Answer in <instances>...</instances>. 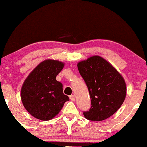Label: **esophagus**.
<instances>
[{"label": "esophagus", "instance_id": "esophagus-1", "mask_svg": "<svg viewBox=\"0 0 147 147\" xmlns=\"http://www.w3.org/2000/svg\"><path fill=\"white\" fill-rule=\"evenodd\" d=\"M69 98H70V100H71V101H75V100H76L75 96H74V95L70 96H69Z\"/></svg>", "mask_w": 147, "mask_h": 147}]
</instances>
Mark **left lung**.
Instances as JSON below:
<instances>
[{
	"label": "left lung",
	"mask_w": 147,
	"mask_h": 147,
	"mask_svg": "<svg viewBox=\"0 0 147 147\" xmlns=\"http://www.w3.org/2000/svg\"><path fill=\"white\" fill-rule=\"evenodd\" d=\"M91 98V108L84 112L86 119L102 121L120 108L125 100L126 86L119 72L104 58L94 55L78 63Z\"/></svg>",
	"instance_id": "obj_1"
}]
</instances>
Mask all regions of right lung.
Masks as SVG:
<instances>
[{
	"instance_id": "obj_1",
	"label": "right lung",
	"mask_w": 147,
	"mask_h": 147,
	"mask_svg": "<svg viewBox=\"0 0 147 147\" xmlns=\"http://www.w3.org/2000/svg\"><path fill=\"white\" fill-rule=\"evenodd\" d=\"M63 67V62L45 60L26 78L21 88V98L24 107L33 117L41 120H51L69 100L63 93L62 84L56 80Z\"/></svg>"
}]
</instances>
